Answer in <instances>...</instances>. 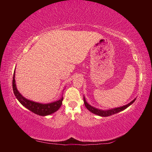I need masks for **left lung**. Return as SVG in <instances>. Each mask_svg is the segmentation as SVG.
<instances>
[{
    "label": "left lung",
    "mask_w": 152,
    "mask_h": 152,
    "mask_svg": "<svg viewBox=\"0 0 152 152\" xmlns=\"http://www.w3.org/2000/svg\"><path fill=\"white\" fill-rule=\"evenodd\" d=\"M135 101V99H134L133 101H132V102H129V104H126V105H125V106L121 107L115 108V109H110V110H100V109H96V108L92 107V106H91V105L87 103L85 99H84V104H85V107L87 108V109L90 110L91 112H92V113H94V114L99 115V116H101V117H108V116H110V115L116 114V113L121 111V110H123L125 109H127V108L129 106H130L131 104L133 103Z\"/></svg>",
    "instance_id": "8db88e82"
}]
</instances>
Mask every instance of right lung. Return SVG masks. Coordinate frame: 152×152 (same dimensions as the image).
<instances>
[{
    "instance_id": "add662e5",
    "label": "right lung",
    "mask_w": 152,
    "mask_h": 152,
    "mask_svg": "<svg viewBox=\"0 0 152 152\" xmlns=\"http://www.w3.org/2000/svg\"><path fill=\"white\" fill-rule=\"evenodd\" d=\"M12 90H13L15 96L18 99V101L20 102V104L23 105L25 107H26L31 112L41 115V116H46V115L52 114L54 112L57 111L62 104L63 97L58 101L49 104L38 103V102H33L25 99L17 91L16 84H15V72L13 74V78H12Z\"/></svg>"
}]
</instances>
